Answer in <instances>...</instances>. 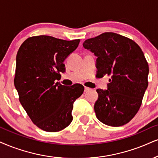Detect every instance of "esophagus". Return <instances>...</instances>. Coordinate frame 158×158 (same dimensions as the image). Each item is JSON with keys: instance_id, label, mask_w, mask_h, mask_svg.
Masks as SVG:
<instances>
[{"instance_id": "obj_1", "label": "esophagus", "mask_w": 158, "mask_h": 158, "mask_svg": "<svg viewBox=\"0 0 158 158\" xmlns=\"http://www.w3.org/2000/svg\"><path fill=\"white\" fill-rule=\"evenodd\" d=\"M84 90H85V91H89V90H90V89L88 88V87H85Z\"/></svg>"}]
</instances>
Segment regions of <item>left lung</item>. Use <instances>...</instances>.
Returning <instances> with one entry per match:
<instances>
[{"label": "left lung", "instance_id": "1", "mask_svg": "<svg viewBox=\"0 0 158 158\" xmlns=\"http://www.w3.org/2000/svg\"><path fill=\"white\" fill-rule=\"evenodd\" d=\"M83 46L97 57V77H110L107 89H97V118L108 126L128 123L139 111L148 86L149 65L141 48L112 32L86 40Z\"/></svg>", "mask_w": 158, "mask_h": 158}]
</instances>
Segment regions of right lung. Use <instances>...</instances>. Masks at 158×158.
Returning a JSON list of instances; mask_svg holds the SVG:
<instances>
[{
	"label": "right lung",
	"instance_id": "1",
	"mask_svg": "<svg viewBox=\"0 0 158 158\" xmlns=\"http://www.w3.org/2000/svg\"><path fill=\"white\" fill-rule=\"evenodd\" d=\"M79 42L42 35L27 39L17 52L14 82L19 102L34 124L44 131L58 132L69 125L73 103L84 91L81 84L66 86L55 82L65 72L64 60Z\"/></svg>",
	"mask_w": 158,
	"mask_h": 158
}]
</instances>
